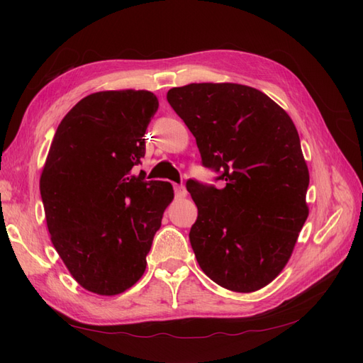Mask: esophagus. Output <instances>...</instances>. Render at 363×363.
<instances>
[{
    "mask_svg": "<svg viewBox=\"0 0 363 363\" xmlns=\"http://www.w3.org/2000/svg\"><path fill=\"white\" fill-rule=\"evenodd\" d=\"M174 194L177 199H183V196H186V189L183 184H174Z\"/></svg>",
    "mask_w": 363,
    "mask_h": 363,
    "instance_id": "34e87169",
    "label": "esophagus"
}]
</instances>
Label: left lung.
<instances>
[{
  "mask_svg": "<svg viewBox=\"0 0 363 363\" xmlns=\"http://www.w3.org/2000/svg\"><path fill=\"white\" fill-rule=\"evenodd\" d=\"M167 100L225 186L186 183L199 216L189 240L208 279L235 292L267 286L286 265L309 208V169L292 119L236 83L172 87Z\"/></svg>",
  "mask_w": 363,
  "mask_h": 363,
  "instance_id": "1",
  "label": "left lung"
}]
</instances>
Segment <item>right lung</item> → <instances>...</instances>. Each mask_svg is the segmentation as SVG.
<instances>
[{
  "mask_svg": "<svg viewBox=\"0 0 363 363\" xmlns=\"http://www.w3.org/2000/svg\"><path fill=\"white\" fill-rule=\"evenodd\" d=\"M157 107L148 91L84 96L62 119L42 169L51 242L77 283L98 295L124 292L142 277L174 199L168 182L133 174Z\"/></svg>",
  "mask_w": 363,
  "mask_h": 363,
  "instance_id": "obj_1",
  "label": "right lung"
}]
</instances>
